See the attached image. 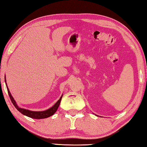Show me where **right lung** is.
<instances>
[{"label":"right lung","instance_id":"obj_1","mask_svg":"<svg viewBox=\"0 0 147 147\" xmlns=\"http://www.w3.org/2000/svg\"><path fill=\"white\" fill-rule=\"evenodd\" d=\"M5 82H6V80H5ZM6 87H7V92H8V95L9 96V98L11 100L13 104L14 105V106L16 107V109H17L18 111H20L22 114H23L24 115L27 116V117H29L30 118H34V119H43V118H48L51 116L53 115L57 109L58 107H59L60 102H61V100L62 98L63 95L61 96V98H59V100H58L56 104H55L53 106H52L51 108L50 109L44 111H29V110H27L25 109H22V108L19 107L17 104H16V102L15 101V100L13 98V96L11 95V93L8 89V87L6 84Z\"/></svg>","mask_w":147,"mask_h":147}]
</instances>
